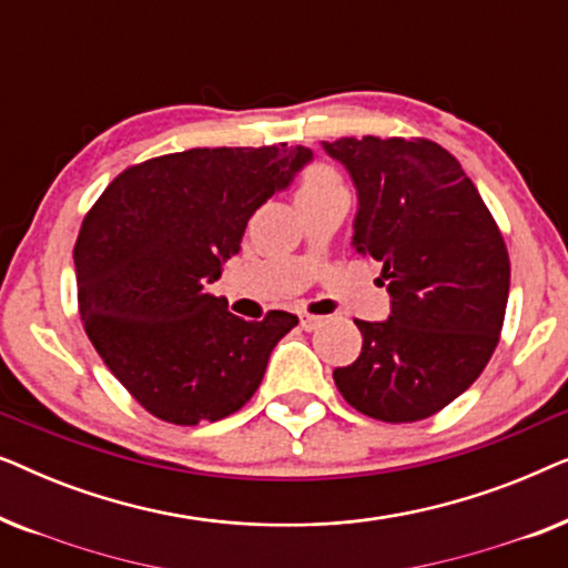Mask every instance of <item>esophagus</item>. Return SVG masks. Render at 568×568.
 I'll use <instances>...</instances> for the list:
<instances>
[{"mask_svg": "<svg viewBox=\"0 0 568 568\" xmlns=\"http://www.w3.org/2000/svg\"><path fill=\"white\" fill-rule=\"evenodd\" d=\"M300 325L305 331H315V328H321V325H323V317H317V315H300Z\"/></svg>", "mask_w": 568, "mask_h": 568, "instance_id": "esophagus-1", "label": "esophagus"}]
</instances>
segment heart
Masks as SVG:
<instances>
[{
    "instance_id": "1",
    "label": "heart",
    "mask_w": 568,
    "mask_h": 568,
    "mask_svg": "<svg viewBox=\"0 0 568 568\" xmlns=\"http://www.w3.org/2000/svg\"><path fill=\"white\" fill-rule=\"evenodd\" d=\"M331 189H341L338 175L333 173L328 165H313L305 170L300 183V196L302 193H317V191H331Z\"/></svg>"
}]
</instances>
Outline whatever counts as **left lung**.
<instances>
[{
    "label": "left lung",
    "instance_id": "1",
    "mask_svg": "<svg viewBox=\"0 0 568 568\" xmlns=\"http://www.w3.org/2000/svg\"><path fill=\"white\" fill-rule=\"evenodd\" d=\"M356 189L352 245L383 263L387 321H354L362 354L333 372L348 406L379 422L437 414L491 359L509 297V255L491 212L429 139L323 142Z\"/></svg>",
    "mask_w": 568,
    "mask_h": 568
}]
</instances>
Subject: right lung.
Instances as JSON below:
<instances>
[{
  "mask_svg": "<svg viewBox=\"0 0 568 568\" xmlns=\"http://www.w3.org/2000/svg\"><path fill=\"white\" fill-rule=\"evenodd\" d=\"M307 146H214L146 160L115 178L74 245L84 331L119 383L178 426L220 422L258 390L297 315L243 321L209 294L247 220L294 181Z\"/></svg>",
  "mask_w": 568,
  "mask_h": 568,
  "instance_id": "add662e5",
  "label": "right lung"
}]
</instances>
